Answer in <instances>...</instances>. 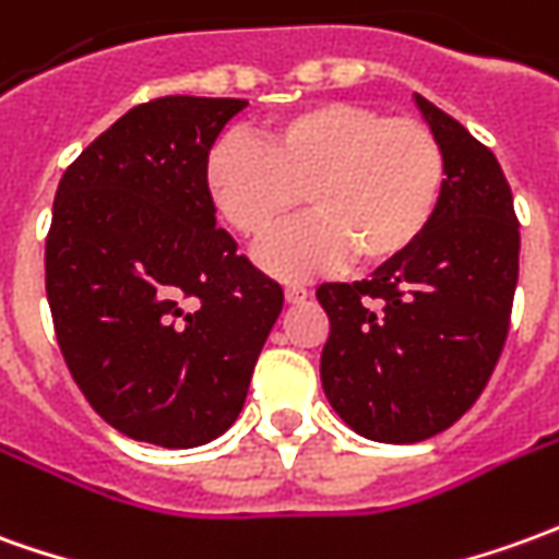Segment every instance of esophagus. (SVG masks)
Listing matches in <instances>:
<instances>
[{
    "label": "esophagus",
    "mask_w": 559,
    "mask_h": 559,
    "mask_svg": "<svg viewBox=\"0 0 559 559\" xmlns=\"http://www.w3.org/2000/svg\"><path fill=\"white\" fill-rule=\"evenodd\" d=\"M284 299L296 306V302H306L308 299V290L306 287H299V284H290V287H284Z\"/></svg>",
    "instance_id": "esophagus-1"
}]
</instances>
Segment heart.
<instances>
[{
  "instance_id": "heart-1",
  "label": "heart",
  "mask_w": 559,
  "mask_h": 559,
  "mask_svg": "<svg viewBox=\"0 0 559 559\" xmlns=\"http://www.w3.org/2000/svg\"><path fill=\"white\" fill-rule=\"evenodd\" d=\"M202 185L221 221L245 239L275 229L302 193L306 221L253 248L263 272L296 281L347 257L381 266L415 248L442 199L444 154L420 120L314 103L269 120L257 142L221 135L205 154Z\"/></svg>"
}]
</instances>
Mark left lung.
Instances as JSON below:
<instances>
[{
	"label": "left lung",
	"mask_w": 559,
	"mask_h": 559,
	"mask_svg": "<svg viewBox=\"0 0 559 559\" xmlns=\"http://www.w3.org/2000/svg\"><path fill=\"white\" fill-rule=\"evenodd\" d=\"M439 139L444 187L415 248L369 281H326L323 393L354 432L412 444L448 429L481 396L509 333L521 233L497 157L415 93Z\"/></svg>",
	"instance_id": "1"
}]
</instances>
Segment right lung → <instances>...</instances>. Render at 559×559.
Returning <instances> with one entry per match:
<instances>
[{
    "label": "right lung",
    "instance_id": "obj_1",
    "mask_svg": "<svg viewBox=\"0 0 559 559\" xmlns=\"http://www.w3.org/2000/svg\"><path fill=\"white\" fill-rule=\"evenodd\" d=\"M248 99L163 96L81 151L53 199L45 284L66 366L105 424L199 448L236 424L284 306L217 229L202 169Z\"/></svg>",
    "mask_w": 559,
    "mask_h": 559
}]
</instances>
